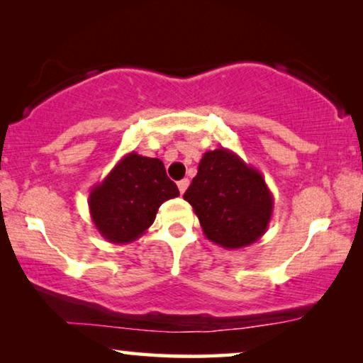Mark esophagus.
<instances>
[{"label":"esophagus","mask_w":363,"mask_h":363,"mask_svg":"<svg viewBox=\"0 0 363 363\" xmlns=\"http://www.w3.org/2000/svg\"><path fill=\"white\" fill-rule=\"evenodd\" d=\"M178 185V190H180V193L183 195V193L186 191V188H188V185H190V180H188V178H183V180H180L177 183Z\"/></svg>","instance_id":"esophagus-1"}]
</instances>
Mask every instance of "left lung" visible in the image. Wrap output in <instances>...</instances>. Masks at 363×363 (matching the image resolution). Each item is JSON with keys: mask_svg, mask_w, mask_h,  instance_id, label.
Here are the masks:
<instances>
[{"mask_svg": "<svg viewBox=\"0 0 363 363\" xmlns=\"http://www.w3.org/2000/svg\"><path fill=\"white\" fill-rule=\"evenodd\" d=\"M183 198L193 206L208 240L226 250L259 240L274 208L261 173L223 147L203 155Z\"/></svg>", "mask_w": 363, "mask_h": 363, "instance_id": "left-lung-1", "label": "left lung"}]
</instances>
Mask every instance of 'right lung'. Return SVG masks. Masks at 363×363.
Returning <instances> with one entry per match:
<instances>
[{"label":"right lung","instance_id":"add662e5","mask_svg":"<svg viewBox=\"0 0 363 363\" xmlns=\"http://www.w3.org/2000/svg\"><path fill=\"white\" fill-rule=\"evenodd\" d=\"M180 195L163 162L132 152L92 186L89 211L102 238L127 245L145 235L163 201Z\"/></svg>","mask_w":363,"mask_h":363}]
</instances>
